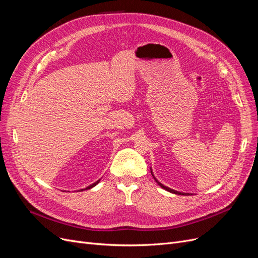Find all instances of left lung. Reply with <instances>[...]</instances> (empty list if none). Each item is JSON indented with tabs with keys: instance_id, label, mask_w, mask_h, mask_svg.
Here are the masks:
<instances>
[{
	"instance_id": "obj_1",
	"label": "left lung",
	"mask_w": 258,
	"mask_h": 258,
	"mask_svg": "<svg viewBox=\"0 0 258 258\" xmlns=\"http://www.w3.org/2000/svg\"><path fill=\"white\" fill-rule=\"evenodd\" d=\"M151 173H152V175H153V177H154V179L156 182H157V184L161 187V188H163V189H166L167 191H170V192H172V194H176V195H185V196H187V195H190V194H186V192H179V191H177V190H174V189H171V188H169V187H167V186H165V185H162L157 178H156L155 176H154V174H153V170H152V168H151Z\"/></svg>"
}]
</instances>
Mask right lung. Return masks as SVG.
<instances>
[{
  "mask_svg": "<svg viewBox=\"0 0 258 258\" xmlns=\"http://www.w3.org/2000/svg\"><path fill=\"white\" fill-rule=\"evenodd\" d=\"M100 182V179H98V181L97 182H95V183H93V184H91V185H89V186H87V187H86V188L85 189H90V188H92V187H95L98 183ZM81 190H84V189H81Z\"/></svg>",
  "mask_w": 258,
  "mask_h": 258,
  "instance_id": "right-lung-1",
  "label": "right lung"
}]
</instances>
